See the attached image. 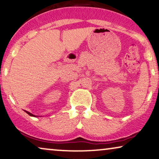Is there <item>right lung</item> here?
I'll list each match as a JSON object with an SVG mask.
<instances>
[{
    "label": "right lung",
    "mask_w": 159,
    "mask_h": 159,
    "mask_svg": "<svg viewBox=\"0 0 159 159\" xmlns=\"http://www.w3.org/2000/svg\"><path fill=\"white\" fill-rule=\"evenodd\" d=\"M25 112H26V113H27V114H28V115L30 116H34L33 114H32L31 113H30V112H27V111H25Z\"/></svg>",
    "instance_id": "obj_1"
}]
</instances>
